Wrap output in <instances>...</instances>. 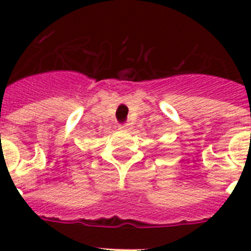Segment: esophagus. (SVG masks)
Segmentation results:
<instances>
[{
	"label": "esophagus",
	"mask_w": 251,
	"mask_h": 251,
	"mask_svg": "<svg viewBox=\"0 0 251 251\" xmlns=\"http://www.w3.org/2000/svg\"><path fill=\"white\" fill-rule=\"evenodd\" d=\"M119 129H121V130H124V132H128V130H130V129H132V126H130L129 123L122 124L121 127H119Z\"/></svg>",
	"instance_id": "1"
}]
</instances>
